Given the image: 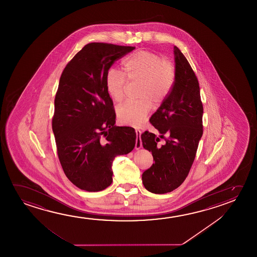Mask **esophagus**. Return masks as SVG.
<instances>
[{
	"label": "esophagus",
	"instance_id": "esophagus-1",
	"mask_svg": "<svg viewBox=\"0 0 257 257\" xmlns=\"http://www.w3.org/2000/svg\"><path fill=\"white\" fill-rule=\"evenodd\" d=\"M135 132H136V135H137L136 143H135V149L139 150V149H141V148L143 147V143H142V139H141L142 133H141V131L140 130H135Z\"/></svg>",
	"mask_w": 257,
	"mask_h": 257
}]
</instances>
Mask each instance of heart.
<instances>
[{
	"label": "heart",
	"mask_w": 257,
	"mask_h": 257,
	"mask_svg": "<svg viewBox=\"0 0 257 257\" xmlns=\"http://www.w3.org/2000/svg\"><path fill=\"white\" fill-rule=\"evenodd\" d=\"M124 72L130 83H140L138 102H126L117 108L119 122L125 125L140 127L153 105L162 103L169 94L175 77L174 67L162 57L149 51H139L123 62ZM106 89L116 102L122 101L127 86L125 76L110 68L106 75Z\"/></svg>",
	"instance_id": "heart-1"
}]
</instances>
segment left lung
<instances>
[{
    "instance_id": "obj_1",
    "label": "left lung",
    "mask_w": 257,
    "mask_h": 257,
    "mask_svg": "<svg viewBox=\"0 0 257 257\" xmlns=\"http://www.w3.org/2000/svg\"><path fill=\"white\" fill-rule=\"evenodd\" d=\"M175 77L166 99L150 122L159 136L144 132L143 148L152 153L155 163L143 174L147 190L165 194L177 189L190 173L203 135V104L198 78L189 61L174 46ZM165 140L163 146L158 143Z\"/></svg>"
}]
</instances>
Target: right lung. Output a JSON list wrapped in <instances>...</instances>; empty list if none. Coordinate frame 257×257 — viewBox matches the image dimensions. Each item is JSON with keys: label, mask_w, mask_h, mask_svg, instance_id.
I'll use <instances>...</instances> for the list:
<instances>
[{"label": "right lung", "mask_w": 257, "mask_h": 257, "mask_svg": "<svg viewBox=\"0 0 257 257\" xmlns=\"http://www.w3.org/2000/svg\"><path fill=\"white\" fill-rule=\"evenodd\" d=\"M135 49L104 43L86 44L60 76L52 131L64 173L81 190H105L113 181L114 158L135 149V129L114 125L113 101L105 83L114 61Z\"/></svg>", "instance_id": "right-lung-1"}]
</instances>
